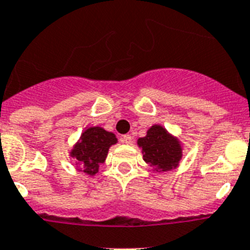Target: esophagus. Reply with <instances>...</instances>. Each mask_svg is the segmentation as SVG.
Returning a JSON list of instances; mask_svg holds the SVG:
<instances>
[{"mask_svg":"<svg viewBox=\"0 0 250 250\" xmlns=\"http://www.w3.org/2000/svg\"><path fill=\"white\" fill-rule=\"evenodd\" d=\"M121 142H123V144H131L132 142V137H131V135H123L121 137Z\"/></svg>","mask_w":250,"mask_h":250,"instance_id":"obj_1","label":"esophagus"}]
</instances>
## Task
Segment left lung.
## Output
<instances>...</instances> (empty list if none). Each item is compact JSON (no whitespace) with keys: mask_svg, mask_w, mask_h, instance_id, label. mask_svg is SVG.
Here are the masks:
<instances>
[{"mask_svg":"<svg viewBox=\"0 0 250 250\" xmlns=\"http://www.w3.org/2000/svg\"><path fill=\"white\" fill-rule=\"evenodd\" d=\"M137 145L142 148L144 160L157 173L177 167L183 155L179 140L159 125H151Z\"/></svg>","mask_w":250,"mask_h":250,"instance_id":"8db88e82","label":"left lung"}]
</instances>
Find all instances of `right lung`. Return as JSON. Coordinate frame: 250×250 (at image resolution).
I'll list each match as a JSON object with an SVG mask.
<instances>
[{"mask_svg": "<svg viewBox=\"0 0 250 250\" xmlns=\"http://www.w3.org/2000/svg\"><path fill=\"white\" fill-rule=\"evenodd\" d=\"M117 141L118 140L112 132L102 127H89L83 132L70 155L80 165V171L95 175L99 171V165L105 161L109 147L117 144Z\"/></svg>", "mask_w": 250, "mask_h": 250, "instance_id": "obj_1", "label": "right lung"}]
</instances>
